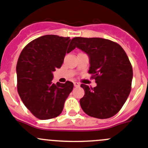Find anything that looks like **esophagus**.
Here are the masks:
<instances>
[{"label": "esophagus", "mask_w": 148, "mask_h": 148, "mask_svg": "<svg viewBox=\"0 0 148 148\" xmlns=\"http://www.w3.org/2000/svg\"><path fill=\"white\" fill-rule=\"evenodd\" d=\"M74 86H75V87H79V86H80V85H79V82H74Z\"/></svg>", "instance_id": "obj_1"}]
</instances>
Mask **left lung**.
<instances>
[{
	"instance_id": "8db88e82",
	"label": "left lung",
	"mask_w": 148,
	"mask_h": 148,
	"mask_svg": "<svg viewBox=\"0 0 148 148\" xmlns=\"http://www.w3.org/2000/svg\"><path fill=\"white\" fill-rule=\"evenodd\" d=\"M71 46L88 54L89 74L97 86L81 87L85 95L79 100L83 111L90 116L108 119L119 112L131 90L133 69L125 51L118 43L99 38H74Z\"/></svg>"
}]
</instances>
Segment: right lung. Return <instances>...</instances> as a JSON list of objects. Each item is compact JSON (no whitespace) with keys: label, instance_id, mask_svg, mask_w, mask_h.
Masks as SVG:
<instances>
[{"label":"right lung","instance_id":"obj_1","mask_svg":"<svg viewBox=\"0 0 148 148\" xmlns=\"http://www.w3.org/2000/svg\"><path fill=\"white\" fill-rule=\"evenodd\" d=\"M71 39L54 34L41 36L26 45L18 58L16 71L18 91L32 114L42 120L62 113L74 88L70 81L53 83V71L62 66L66 52L75 48Z\"/></svg>","mask_w":148,"mask_h":148}]
</instances>
